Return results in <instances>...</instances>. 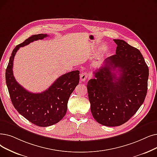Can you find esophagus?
<instances>
[{"mask_svg": "<svg viewBox=\"0 0 157 157\" xmlns=\"http://www.w3.org/2000/svg\"><path fill=\"white\" fill-rule=\"evenodd\" d=\"M88 78V74L86 72H83L80 74V80L81 81H85Z\"/></svg>", "mask_w": 157, "mask_h": 157, "instance_id": "34e87169", "label": "esophagus"}]
</instances>
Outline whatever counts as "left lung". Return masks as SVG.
Instances as JSON below:
<instances>
[{
  "instance_id": "obj_1",
  "label": "left lung",
  "mask_w": 157,
  "mask_h": 157,
  "mask_svg": "<svg viewBox=\"0 0 157 157\" xmlns=\"http://www.w3.org/2000/svg\"><path fill=\"white\" fill-rule=\"evenodd\" d=\"M114 55L94 72L87 83L90 110L98 123L106 126L123 124L144 103L149 69L141 52L122 40Z\"/></svg>"
}]
</instances>
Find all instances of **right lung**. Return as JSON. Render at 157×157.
I'll return each mask as SVG.
<instances>
[{"mask_svg": "<svg viewBox=\"0 0 157 157\" xmlns=\"http://www.w3.org/2000/svg\"><path fill=\"white\" fill-rule=\"evenodd\" d=\"M47 36V34L33 35L17 45L6 70V85L13 106L26 119L40 127L55 124L63 119L67 110L70 95L79 81V72L73 71L59 76L47 90L36 94L28 91L18 83L13 72L16 52L20 47Z\"/></svg>", "mask_w": 157, "mask_h": 157, "instance_id": "obj_1", "label": "right lung"}]
</instances>
